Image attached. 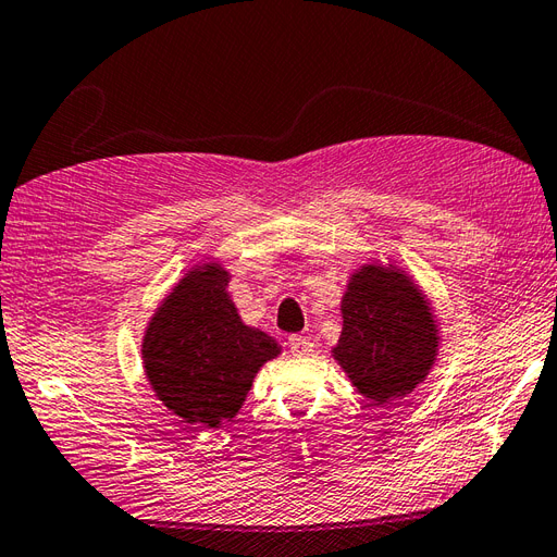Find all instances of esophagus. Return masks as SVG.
<instances>
[{"label": "esophagus", "instance_id": "1", "mask_svg": "<svg viewBox=\"0 0 557 557\" xmlns=\"http://www.w3.org/2000/svg\"><path fill=\"white\" fill-rule=\"evenodd\" d=\"M289 348H292L294 356H310V354H313L315 344L310 342L308 337H299V334H294V337H289Z\"/></svg>", "mask_w": 557, "mask_h": 557}]
</instances>
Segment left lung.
Instances as JSON below:
<instances>
[{"mask_svg":"<svg viewBox=\"0 0 557 557\" xmlns=\"http://www.w3.org/2000/svg\"><path fill=\"white\" fill-rule=\"evenodd\" d=\"M342 318L332 356L372 404L410 394L430 374L438 327L426 296L404 270L360 265L348 280Z\"/></svg>","mask_w":557,"mask_h":557,"instance_id":"obj_1","label":"left lung"}]
</instances>
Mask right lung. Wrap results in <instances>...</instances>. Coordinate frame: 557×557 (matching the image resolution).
I'll return each instance as SVG.
<instances>
[{
	"instance_id": "obj_1",
	"label": "right lung",
	"mask_w": 557,
	"mask_h": 557,
	"mask_svg": "<svg viewBox=\"0 0 557 557\" xmlns=\"http://www.w3.org/2000/svg\"><path fill=\"white\" fill-rule=\"evenodd\" d=\"M220 263L194 265L165 296L141 339L153 394L189 424L220 426L247 398L256 372L280 344L244 325Z\"/></svg>"
}]
</instances>
